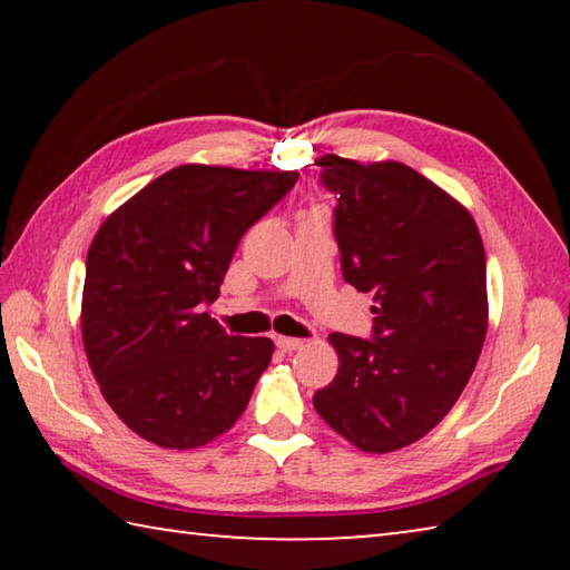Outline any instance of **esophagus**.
Returning a JSON list of instances; mask_svg holds the SVG:
<instances>
[{"instance_id": "esophagus-1", "label": "esophagus", "mask_w": 570, "mask_h": 570, "mask_svg": "<svg viewBox=\"0 0 570 570\" xmlns=\"http://www.w3.org/2000/svg\"><path fill=\"white\" fill-rule=\"evenodd\" d=\"M276 346L282 352H296V350H304V340H292V336H276Z\"/></svg>"}]
</instances>
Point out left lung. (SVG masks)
<instances>
[{
	"label": "left lung",
	"mask_w": 570,
	"mask_h": 570,
	"mask_svg": "<svg viewBox=\"0 0 570 570\" xmlns=\"http://www.w3.org/2000/svg\"><path fill=\"white\" fill-rule=\"evenodd\" d=\"M340 196L342 272L374 294V342L330 334L340 372L320 417L364 452L428 435L465 390L488 334L485 248L470 210L397 160H316Z\"/></svg>",
	"instance_id": "8db88e82"
}]
</instances>
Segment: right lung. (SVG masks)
<instances>
[{"label":"right lung","mask_w":570,"mask_h":570,"mask_svg":"<svg viewBox=\"0 0 570 570\" xmlns=\"http://www.w3.org/2000/svg\"><path fill=\"white\" fill-rule=\"evenodd\" d=\"M296 178L188 163L150 180L95 234L82 344L102 397L135 435L190 450L244 414L274 342L230 336L204 308L218 298L240 236Z\"/></svg>","instance_id":"obj_1"}]
</instances>
